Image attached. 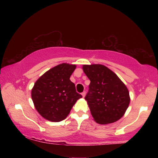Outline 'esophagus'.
Segmentation results:
<instances>
[{"instance_id":"esophagus-1","label":"esophagus","mask_w":158,"mask_h":158,"mask_svg":"<svg viewBox=\"0 0 158 158\" xmlns=\"http://www.w3.org/2000/svg\"><path fill=\"white\" fill-rule=\"evenodd\" d=\"M81 95H82V96H83V97L84 98V97H85V91H83V92L81 94Z\"/></svg>"}]
</instances>
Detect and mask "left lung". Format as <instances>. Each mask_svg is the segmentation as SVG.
<instances>
[{
	"mask_svg": "<svg viewBox=\"0 0 158 158\" xmlns=\"http://www.w3.org/2000/svg\"><path fill=\"white\" fill-rule=\"evenodd\" d=\"M83 70L90 81L85 99L95 122L107 124L120 119L130 102L127 86L103 64H84Z\"/></svg>",
	"mask_w": 158,
	"mask_h": 158,
	"instance_id": "8db88e82",
	"label": "left lung"
}]
</instances>
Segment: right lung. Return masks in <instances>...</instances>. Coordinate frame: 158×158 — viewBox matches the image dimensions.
Instances as JSON below:
<instances>
[{
	"instance_id": "right-lung-1",
	"label": "right lung",
	"mask_w": 158,
	"mask_h": 158,
	"mask_svg": "<svg viewBox=\"0 0 158 158\" xmlns=\"http://www.w3.org/2000/svg\"><path fill=\"white\" fill-rule=\"evenodd\" d=\"M75 68V64H60L47 71L34 83L31 98L42 117L50 122H61L82 98L70 80Z\"/></svg>"
}]
</instances>
